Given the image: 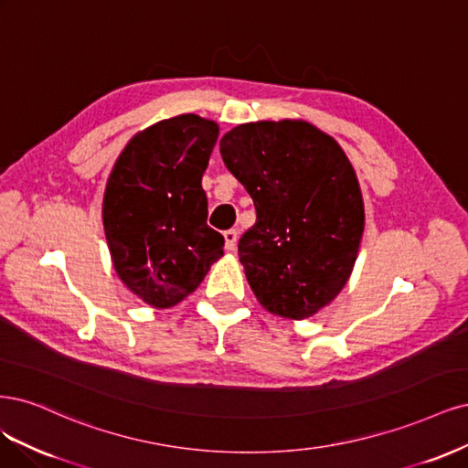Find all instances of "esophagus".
<instances>
[{"label": "esophagus", "instance_id": "obj_1", "mask_svg": "<svg viewBox=\"0 0 468 468\" xmlns=\"http://www.w3.org/2000/svg\"><path fill=\"white\" fill-rule=\"evenodd\" d=\"M223 237H225V249H228V250H235V247H237V239H239L237 231H235V229L223 231Z\"/></svg>", "mask_w": 468, "mask_h": 468}]
</instances>
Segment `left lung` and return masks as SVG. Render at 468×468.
<instances>
[{"instance_id": "8db88e82", "label": "left lung", "mask_w": 468, "mask_h": 468, "mask_svg": "<svg viewBox=\"0 0 468 468\" xmlns=\"http://www.w3.org/2000/svg\"><path fill=\"white\" fill-rule=\"evenodd\" d=\"M225 167L247 188L256 223L239 239V261L259 303L307 319L348 282L364 198L335 138L303 120L249 122L219 142Z\"/></svg>"}]
</instances>
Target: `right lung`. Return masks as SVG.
<instances>
[{
  "label": "right lung",
  "mask_w": 468,
  "mask_h": 468,
  "mask_svg": "<svg viewBox=\"0 0 468 468\" xmlns=\"http://www.w3.org/2000/svg\"><path fill=\"white\" fill-rule=\"evenodd\" d=\"M218 133L196 114L161 120L133 135L107 180L102 225L114 270L155 309L188 297L223 256L202 188Z\"/></svg>",
  "instance_id": "obj_1"
}]
</instances>
